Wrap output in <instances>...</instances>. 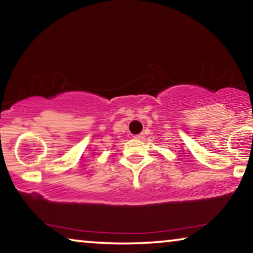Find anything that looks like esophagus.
I'll use <instances>...</instances> for the list:
<instances>
[{"instance_id":"obj_1","label":"esophagus","mask_w":253,"mask_h":253,"mask_svg":"<svg viewBox=\"0 0 253 253\" xmlns=\"http://www.w3.org/2000/svg\"><path fill=\"white\" fill-rule=\"evenodd\" d=\"M143 135H144V134L141 133V134H137V135H135L134 137H135V139H137V140H141V139H143Z\"/></svg>"}]
</instances>
